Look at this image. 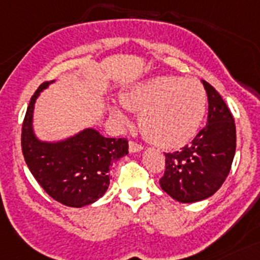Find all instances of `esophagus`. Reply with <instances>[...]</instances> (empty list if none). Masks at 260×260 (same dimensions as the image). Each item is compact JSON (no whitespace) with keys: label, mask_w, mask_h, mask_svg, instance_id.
<instances>
[{"label":"esophagus","mask_w":260,"mask_h":260,"mask_svg":"<svg viewBox=\"0 0 260 260\" xmlns=\"http://www.w3.org/2000/svg\"><path fill=\"white\" fill-rule=\"evenodd\" d=\"M141 149H143V145L134 140L129 141V152H140Z\"/></svg>","instance_id":"obj_1"}]
</instances>
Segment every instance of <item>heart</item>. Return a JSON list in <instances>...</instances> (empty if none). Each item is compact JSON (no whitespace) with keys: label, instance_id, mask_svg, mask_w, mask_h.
<instances>
[{"label":"heart","instance_id":"1","mask_svg":"<svg viewBox=\"0 0 260 260\" xmlns=\"http://www.w3.org/2000/svg\"><path fill=\"white\" fill-rule=\"evenodd\" d=\"M121 103L140 113V129L153 144L164 148L180 147L199 129L207 111V93L193 79L163 76L134 86ZM115 115L120 119L119 112Z\"/></svg>","mask_w":260,"mask_h":260}]
</instances>
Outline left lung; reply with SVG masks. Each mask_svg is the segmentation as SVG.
<instances>
[{"mask_svg":"<svg viewBox=\"0 0 260 260\" xmlns=\"http://www.w3.org/2000/svg\"><path fill=\"white\" fill-rule=\"evenodd\" d=\"M208 97V119L195 139L180 151L166 155L160 187L180 203L207 199L229 176L236 148V129L231 111L218 90L203 80Z\"/></svg>","mask_w":260,"mask_h":260,"instance_id":"1","label":"left lung"}]
</instances>
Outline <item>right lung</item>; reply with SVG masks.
Instances as JSON below:
<instances>
[{
    "label": "right lung",
    "mask_w": 260,
    "mask_h": 260,
    "mask_svg": "<svg viewBox=\"0 0 260 260\" xmlns=\"http://www.w3.org/2000/svg\"><path fill=\"white\" fill-rule=\"evenodd\" d=\"M48 84L42 82L27 105L21 131L22 155L50 198L68 207L88 206L108 189L112 163L128 153V140L104 137L88 128L64 141H40L33 134L31 117L36 99Z\"/></svg>",
    "instance_id": "right-lung-1"
}]
</instances>
